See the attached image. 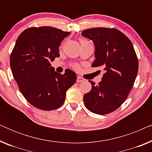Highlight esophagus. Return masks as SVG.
<instances>
[{
	"label": "esophagus",
	"mask_w": 152,
	"mask_h": 152,
	"mask_svg": "<svg viewBox=\"0 0 152 152\" xmlns=\"http://www.w3.org/2000/svg\"><path fill=\"white\" fill-rule=\"evenodd\" d=\"M84 79L82 78V77L78 76L77 78V82H78V83L82 82H84Z\"/></svg>",
	"instance_id": "obj_1"
}]
</instances>
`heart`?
Here are the masks:
<instances>
[{
    "label": "heart",
    "mask_w": 152,
    "mask_h": 152,
    "mask_svg": "<svg viewBox=\"0 0 152 152\" xmlns=\"http://www.w3.org/2000/svg\"><path fill=\"white\" fill-rule=\"evenodd\" d=\"M80 43L81 45H88L90 44V43H89L88 41H87L86 39H81L80 40ZM72 67L74 68H75V69H78L79 68V65L77 64H74V65H72Z\"/></svg>",
    "instance_id": "b5f03b06"
}]
</instances>
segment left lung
<instances>
[{"instance_id": "obj_1", "label": "left lung", "mask_w": 152, "mask_h": 152, "mask_svg": "<svg viewBox=\"0 0 152 152\" xmlns=\"http://www.w3.org/2000/svg\"><path fill=\"white\" fill-rule=\"evenodd\" d=\"M82 36L93 41L96 59L93 67L104 68L102 81L84 95L87 109L105 115L118 109L127 98L138 70V59L132 41L115 28H95L85 30Z\"/></svg>"}]
</instances>
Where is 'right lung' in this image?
<instances>
[{
	"instance_id": "1",
	"label": "right lung",
	"mask_w": 152,
	"mask_h": 152,
	"mask_svg": "<svg viewBox=\"0 0 152 152\" xmlns=\"http://www.w3.org/2000/svg\"><path fill=\"white\" fill-rule=\"evenodd\" d=\"M70 33L53 27H31L16 41L10 59L12 74L22 95L37 109L59 108L76 82L74 72L58 73L50 63L59 57V45Z\"/></svg>"
}]
</instances>
